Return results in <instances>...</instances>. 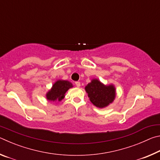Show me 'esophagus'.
<instances>
[{
	"label": "esophagus",
	"mask_w": 160,
	"mask_h": 160,
	"mask_svg": "<svg viewBox=\"0 0 160 160\" xmlns=\"http://www.w3.org/2000/svg\"><path fill=\"white\" fill-rule=\"evenodd\" d=\"M75 85H76L78 88H80V82H75Z\"/></svg>",
	"instance_id": "obj_1"
}]
</instances>
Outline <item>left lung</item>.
<instances>
[{
    "instance_id": "obj_1",
    "label": "left lung",
    "mask_w": 160,
    "mask_h": 160,
    "mask_svg": "<svg viewBox=\"0 0 160 160\" xmlns=\"http://www.w3.org/2000/svg\"><path fill=\"white\" fill-rule=\"evenodd\" d=\"M90 102L99 108H104L113 102L116 97V89L113 85H105L99 80L93 79L85 86Z\"/></svg>"
}]
</instances>
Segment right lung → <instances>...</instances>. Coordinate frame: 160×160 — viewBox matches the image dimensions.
<instances>
[{
  "instance_id": "right-lung-1",
  "label": "right lung",
  "mask_w": 160,
  "mask_h": 160,
  "mask_svg": "<svg viewBox=\"0 0 160 160\" xmlns=\"http://www.w3.org/2000/svg\"><path fill=\"white\" fill-rule=\"evenodd\" d=\"M73 87L68 80H58L53 84L51 90L46 94L47 99L51 102H60L64 98L66 92Z\"/></svg>"
}]
</instances>
